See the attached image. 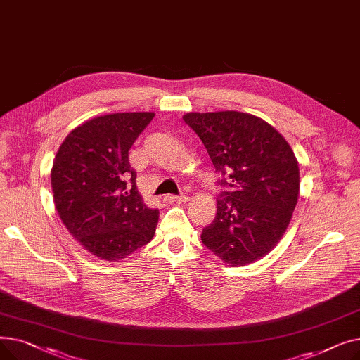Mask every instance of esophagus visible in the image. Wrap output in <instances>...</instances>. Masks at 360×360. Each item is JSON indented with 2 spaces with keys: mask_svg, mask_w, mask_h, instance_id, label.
Returning a JSON list of instances; mask_svg holds the SVG:
<instances>
[{
  "mask_svg": "<svg viewBox=\"0 0 360 360\" xmlns=\"http://www.w3.org/2000/svg\"><path fill=\"white\" fill-rule=\"evenodd\" d=\"M165 200H166V201H169V202H182V201H186V200H188V197H186V195H184V194H181V195L167 194V195L165 197Z\"/></svg>",
  "mask_w": 360,
  "mask_h": 360,
  "instance_id": "obj_1",
  "label": "esophagus"
}]
</instances>
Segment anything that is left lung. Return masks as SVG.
I'll use <instances>...</instances> for the list:
<instances>
[{
  "label": "left lung",
  "mask_w": 360,
  "mask_h": 360,
  "mask_svg": "<svg viewBox=\"0 0 360 360\" xmlns=\"http://www.w3.org/2000/svg\"><path fill=\"white\" fill-rule=\"evenodd\" d=\"M201 139L216 172L217 213L201 240L239 267L269 254L285 233L299 195L293 150L266 121L223 110L184 115Z\"/></svg>",
  "instance_id": "obj_1"
}]
</instances>
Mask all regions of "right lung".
Returning <instances> with one entry per match:
<instances>
[{"instance_id":"add662e5","label":"right lung","mask_w":360,"mask_h":360,"mask_svg":"<svg viewBox=\"0 0 360 360\" xmlns=\"http://www.w3.org/2000/svg\"><path fill=\"white\" fill-rule=\"evenodd\" d=\"M153 117L124 112L93 118L74 128L55 156L56 212L70 233L101 259H122L155 235L159 210L144 204L128 160Z\"/></svg>"}]
</instances>
